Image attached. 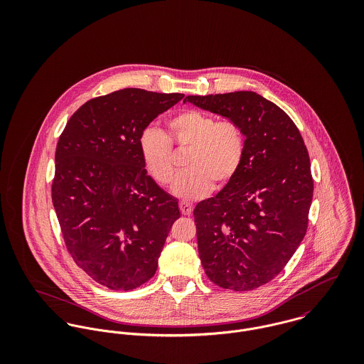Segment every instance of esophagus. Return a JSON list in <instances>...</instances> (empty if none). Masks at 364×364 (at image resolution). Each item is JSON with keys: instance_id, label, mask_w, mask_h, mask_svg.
Wrapping results in <instances>:
<instances>
[{"instance_id": "1", "label": "esophagus", "mask_w": 364, "mask_h": 364, "mask_svg": "<svg viewBox=\"0 0 364 364\" xmlns=\"http://www.w3.org/2000/svg\"><path fill=\"white\" fill-rule=\"evenodd\" d=\"M179 208H181V213L183 215H191V213L193 211V205H191L188 202H181L179 203Z\"/></svg>"}]
</instances>
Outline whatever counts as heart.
<instances>
[{
  "instance_id": "b5f03b06",
  "label": "heart",
  "mask_w": 364,
  "mask_h": 364,
  "mask_svg": "<svg viewBox=\"0 0 364 364\" xmlns=\"http://www.w3.org/2000/svg\"><path fill=\"white\" fill-rule=\"evenodd\" d=\"M166 133L147 129L140 137V154L149 175L161 186L173 182L178 166L172 148L188 151L186 172L173 185V193L185 200L206 196L231 182L242 166L247 134L234 119L217 120L208 112L188 109L165 123Z\"/></svg>"
}]
</instances>
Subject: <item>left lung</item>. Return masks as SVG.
Masks as SVG:
<instances>
[{
  "instance_id": "obj_1",
  "label": "left lung",
  "mask_w": 364,
  "mask_h": 364,
  "mask_svg": "<svg viewBox=\"0 0 364 364\" xmlns=\"http://www.w3.org/2000/svg\"><path fill=\"white\" fill-rule=\"evenodd\" d=\"M185 101L237 120L247 134L241 169L193 210L208 279L248 291L276 277L309 227L314 181L304 140L289 114L252 91L189 95Z\"/></svg>"
}]
</instances>
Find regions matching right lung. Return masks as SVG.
Listing matches in <instances>:
<instances>
[{"instance_id":"obj_1","label":"right lung","mask_w":364,"mask_h":364,"mask_svg":"<svg viewBox=\"0 0 364 364\" xmlns=\"http://www.w3.org/2000/svg\"><path fill=\"white\" fill-rule=\"evenodd\" d=\"M183 94L124 88L78 107L57 147L52 183L64 244L91 279L129 291L156 274L178 200L149 176L140 137Z\"/></svg>"}]
</instances>
